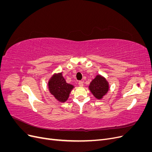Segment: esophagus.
Wrapping results in <instances>:
<instances>
[{
    "instance_id": "1",
    "label": "esophagus",
    "mask_w": 152,
    "mask_h": 152,
    "mask_svg": "<svg viewBox=\"0 0 152 152\" xmlns=\"http://www.w3.org/2000/svg\"><path fill=\"white\" fill-rule=\"evenodd\" d=\"M79 86L80 87H83V86H84V82L79 81Z\"/></svg>"
}]
</instances>
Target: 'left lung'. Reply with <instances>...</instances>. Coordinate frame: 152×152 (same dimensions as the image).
<instances>
[{
    "label": "left lung",
    "mask_w": 152,
    "mask_h": 152,
    "mask_svg": "<svg viewBox=\"0 0 152 152\" xmlns=\"http://www.w3.org/2000/svg\"><path fill=\"white\" fill-rule=\"evenodd\" d=\"M88 88L96 99H102L108 93L110 89V84L104 77L98 74L91 82Z\"/></svg>",
    "instance_id": "left-lung-1"
}]
</instances>
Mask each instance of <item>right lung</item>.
<instances>
[{
  "label": "right lung",
  "instance_id": "obj_1",
  "mask_svg": "<svg viewBox=\"0 0 152 152\" xmlns=\"http://www.w3.org/2000/svg\"><path fill=\"white\" fill-rule=\"evenodd\" d=\"M75 86L67 83L62 72L55 73L48 80V89L54 98L59 102L65 103Z\"/></svg>",
  "mask_w": 152,
  "mask_h": 152
}]
</instances>
